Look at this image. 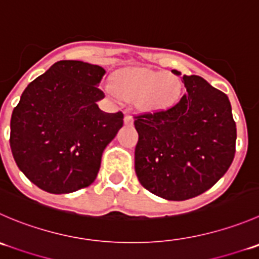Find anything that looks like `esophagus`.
I'll return each instance as SVG.
<instances>
[{"label": "esophagus", "mask_w": 259, "mask_h": 259, "mask_svg": "<svg viewBox=\"0 0 259 259\" xmlns=\"http://www.w3.org/2000/svg\"><path fill=\"white\" fill-rule=\"evenodd\" d=\"M124 122H125V125H133V122H134V119H133L132 115H125Z\"/></svg>", "instance_id": "obj_1"}]
</instances>
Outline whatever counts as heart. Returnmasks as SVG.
I'll return each instance as SVG.
<instances>
[{
  "label": "heart",
  "mask_w": 259,
  "mask_h": 259,
  "mask_svg": "<svg viewBox=\"0 0 259 259\" xmlns=\"http://www.w3.org/2000/svg\"><path fill=\"white\" fill-rule=\"evenodd\" d=\"M113 87H106L112 96L122 95L129 100H135L143 111L164 109L176 101L180 92L177 77L162 71L147 68H125L116 72L112 78Z\"/></svg>",
  "instance_id": "b5f03b06"
}]
</instances>
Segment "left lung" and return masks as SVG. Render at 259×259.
<instances>
[{"instance_id": "obj_1", "label": "left lung", "mask_w": 259, "mask_h": 259, "mask_svg": "<svg viewBox=\"0 0 259 259\" xmlns=\"http://www.w3.org/2000/svg\"><path fill=\"white\" fill-rule=\"evenodd\" d=\"M180 76V72L172 71ZM186 94L165 110L134 116L135 172L144 188L170 201L199 196L234 159L237 126L224 92L183 76Z\"/></svg>"}]
</instances>
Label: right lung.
Instances as JSON below:
<instances>
[{
    "label": "right lung",
    "mask_w": 259,
    "mask_h": 259,
    "mask_svg": "<svg viewBox=\"0 0 259 259\" xmlns=\"http://www.w3.org/2000/svg\"><path fill=\"white\" fill-rule=\"evenodd\" d=\"M105 69L81 60H59L22 92L12 111L10 147L17 167L50 193L91 185L102 152L124 124L121 111L96 104Z\"/></svg>",
    "instance_id": "add662e5"
}]
</instances>
